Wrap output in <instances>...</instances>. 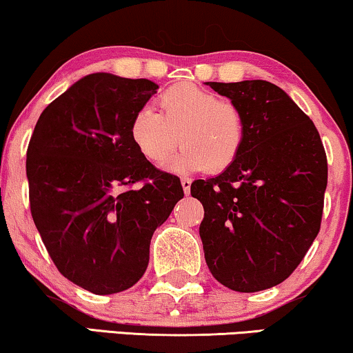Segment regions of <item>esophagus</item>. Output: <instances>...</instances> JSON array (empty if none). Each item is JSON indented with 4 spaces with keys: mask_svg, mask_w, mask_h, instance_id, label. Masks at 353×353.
Here are the masks:
<instances>
[{
    "mask_svg": "<svg viewBox=\"0 0 353 353\" xmlns=\"http://www.w3.org/2000/svg\"><path fill=\"white\" fill-rule=\"evenodd\" d=\"M181 186H183V191H185V194H190V190H191L190 178H181Z\"/></svg>",
    "mask_w": 353,
    "mask_h": 353,
    "instance_id": "esophagus-1",
    "label": "esophagus"
}]
</instances>
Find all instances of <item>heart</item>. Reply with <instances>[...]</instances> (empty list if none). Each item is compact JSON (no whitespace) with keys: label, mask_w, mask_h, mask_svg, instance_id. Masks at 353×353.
Returning <instances> with one entry per match:
<instances>
[{"label":"heart","mask_w":353,"mask_h":353,"mask_svg":"<svg viewBox=\"0 0 353 353\" xmlns=\"http://www.w3.org/2000/svg\"><path fill=\"white\" fill-rule=\"evenodd\" d=\"M160 112L143 107L132 115L130 136L144 159L168 162L172 172L222 173L240 157L246 143L243 110L232 100L191 82L168 87L157 99Z\"/></svg>","instance_id":"1"}]
</instances>
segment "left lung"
Instances as JSON below:
<instances>
[{"mask_svg":"<svg viewBox=\"0 0 353 353\" xmlns=\"http://www.w3.org/2000/svg\"><path fill=\"white\" fill-rule=\"evenodd\" d=\"M243 110L246 143L216 178L196 180L199 225L209 271L235 292L285 281L321 227L327 159L308 115L268 81L208 82Z\"/></svg>","mask_w":353,"mask_h":353,"instance_id":"obj_1","label":"left lung"}]
</instances>
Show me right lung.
Here are the masks:
<instances>
[{
	"instance_id": "add662e5",
	"label": "right lung",
	"mask_w": 353,
	"mask_h": 353,
	"mask_svg": "<svg viewBox=\"0 0 353 353\" xmlns=\"http://www.w3.org/2000/svg\"><path fill=\"white\" fill-rule=\"evenodd\" d=\"M149 79L95 72L43 110L27 148L34 223L59 272L95 295L144 276L155 228L183 196L130 136L131 118L157 92ZM134 182H143L132 188Z\"/></svg>"
}]
</instances>
